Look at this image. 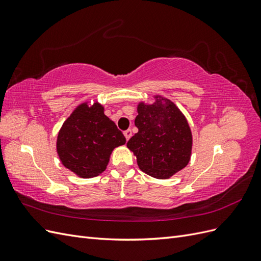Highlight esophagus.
<instances>
[{
    "label": "esophagus",
    "instance_id": "34e87169",
    "mask_svg": "<svg viewBox=\"0 0 261 261\" xmlns=\"http://www.w3.org/2000/svg\"><path fill=\"white\" fill-rule=\"evenodd\" d=\"M124 136H125L126 140H128V139L132 137V130H130V129L125 130V132H124Z\"/></svg>",
    "mask_w": 261,
    "mask_h": 261
}]
</instances>
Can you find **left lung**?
I'll list each match as a JSON object with an SVG mask.
<instances>
[{
    "instance_id": "1",
    "label": "left lung",
    "mask_w": 261,
    "mask_h": 261,
    "mask_svg": "<svg viewBox=\"0 0 261 261\" xmlns=\"http://www.w3.org/2000/svg\"><path fill=\"white\" fill-rule=\"evenodd\" d=\"M135 125L138 133L127 147L137 156L141 171L155 178H169L186 167L192 153V132L173 102L156 96L151 106L140 103Z\"/></svg>"
}]
</instances>
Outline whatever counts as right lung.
Instances as JSON below:
<instances>
[{"instance_id": "1", "label": "right lung", "mask_w": 261, "mask_h": 261, "mask_svg": "<svg viewBox=\"0 0 261 261\" xmlns=\"http://www.w3.org/2000/svg\"><path fill=\"white\" fill-rule=\"evenodd\" d=\"M125 143L123 133L105 115L103 108L84 103L63 124L57 148L64 167L89 178L103 172L112 150Z\"/></svg>"}]
</instances>
